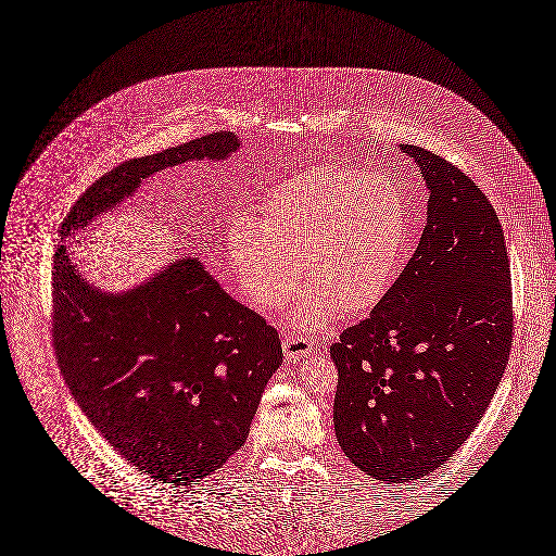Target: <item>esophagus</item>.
Masks as SVG:
<instances>
[{"label": "esophagus", "mask_w": 556, "mask_h": 556, "mask_svg": "<svg viewBox=\"0 0 556 556\" xmlns=\"http://www.w3.org/2000/svg\"><path fill=\"white\" fill-rule=\"evenodd\" d=\"M281 345H283V351H286V357L293 359V362L306 357L307 353H309V349H312L309 339L300 337V334H293V332H286V334H283Z\"/></svg>", "instance_id": "34e87169"}]
</instances>
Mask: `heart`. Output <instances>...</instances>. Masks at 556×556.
Segmentation results:
<instances>
[{
  "instance_id": "b5f03b06",
  "label": "heart",
  "mask_w": 556,
  "mask_h": 556,
  "mask_svg": "<svg viewBox=\"0 0 556 556\" xmlns=\"http://www.w3.org/2000/svg\"><path fill=\"white\" fill-rule=\"evenodd\" d=\"M406 236L408 211L394 178L320 164L268 192L261 219L233 217L224 249L238 286L258 309L288 300L302 265L309 288L295 323L320 330L339 307L362 314L382 302Z\"/></svg>"
}]
</instances>
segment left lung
Returning <instances> with one entry per match:
<instances>
[{"label":"left lung","instance_id":"obj_1","mask_svg":"<svg viewBox=\"0 0 556 556\" xmlns=\"http://www.w3.org/2000/svg\"><path fill=\"white\" fill-rule=\"evenodd\" d=\"M401 150L429 189L421 242L382 302L330 346L337 441L388 484L425 479L468 440L514 341L511 273L493 205L438 153Z\"/></svg>","mask_w":556,"mask_h":556}]
</instances>
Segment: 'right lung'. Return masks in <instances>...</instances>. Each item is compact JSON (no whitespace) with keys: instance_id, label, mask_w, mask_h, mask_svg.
Returning a JSON list of instances; mask_svg holds the SVG:
<instances>
[{"instance_id":"obj_1","label":"right lung","mask_w":556,"mask_h":556,"mask_svg":"<svg viewBox=\"0 0 556 556\" xmlns=\"http://www.w3.org/2000/svg\"><path fill=\"white\" fill-rule=\"evenodd\" d=\"M230 131L129 160L79 197L63 236L134 194L143 178L189 160H226ZM53 345L63 380L116 452L152 479L189 486L247 441L279 334L185 256L123 293L92 288L67 247L53 258Z\"/></svg>"}]
</instances>
